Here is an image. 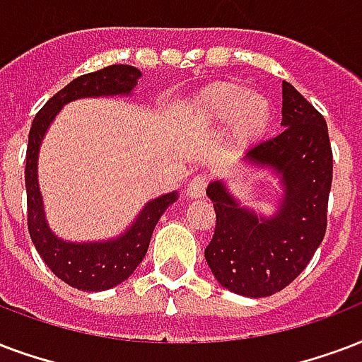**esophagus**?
Instances as JSON below:
<instances>
[{"label": "esophagus", "mask_w": 362, "mask_h": 362, "mask_svg": "<svg viewBox=\"0 0 362 362\" xmlns=\"http://www.w3.org/2000/svg\"><path fill=\"white\" fill-rule=\"evenodd\" d=\"M206 192V178L203 175H197L195 178H192L189 180V184H187V197H192V199H199V197H203Z\"/></svg>", "instance_id": "obj_1"}]
</instances>
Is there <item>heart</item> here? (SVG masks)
I'll use <instances>...</instances> for the list:
<instances>
[{"label": "heart", "instance_id": "heart-1", "mask_svg": "<svg viewBox=\"0 0 362 362\" xmlns=\"http://www.w3.org/2000/svg\"><path fill=\"white\" fill-rule=\"evenodd\" d=\"M197 114L205 123L230 119L231 140L247 144L266 131L272 106L264 95L247 90L241 83L216 81L209 85L197 98Z\"/></svg>", "mask_w": 362, "mask_h": 362}]
</instances>
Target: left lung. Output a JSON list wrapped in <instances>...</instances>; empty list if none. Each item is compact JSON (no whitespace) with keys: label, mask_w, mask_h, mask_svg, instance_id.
Listing matches in <instances>:
<instances>
[{"label":"left lung","mask_w":362,"mask_h":362,"mask_svg":"<svg viewBox=\"0 0 362 362\" xmlns=\"http://www.w3.org/2000/svg\"><path fill=\"white\" fill-rule=\"evenodd\" d=\"M283 121L277 136L250 148L248 161L281 175L285 199L277 216L258 220L237 205L224 184L212 182L216 226L205 248L214 277L228 291L248 298L272 296L308 267L327 233L332 186V148L327 121L311 102L283 81Z\"/></svg>","instance_id":"left-lung-1"}]
</instances>
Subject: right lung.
<instances>
[{
  "instance_id": "obj_1",
  "label": "right lung",
  "mask_w": 362,
  "mask_h": 362,
  "mask_svg": "<svg viewBox=\"0 0 362 362\" xmlns=\"http://www.w3.org/2000/svg\"><path fill=\"white\" fill-rule=\"evenodd\" d=\"M138 77H140V70L127 64L106 66L102 70L76 77L64 89H60L57 95L47 100L45 106L41 107L34 117V123L30 129L26 169H24L28 231H30L35 250L40 252L41 260L45 262L47 267L59 279L77 291L98 292L123 283L136 269L138 264L144 260L157 220L167 211L170 203H175L176 193H167L150 201L142 209L131 230L115 241L89 243V245L60 241L47 228L43 209H41L37 169H35L41 138L45 134L52 117L59 114V110L66 102L83 98V96L125 95L134 89Z\"/></svg>"
}]
</instances>
